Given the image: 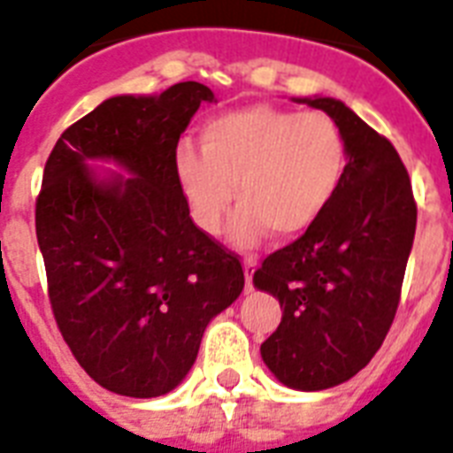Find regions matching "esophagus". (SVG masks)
<instances>
[{
  "label": "esophagus",
  "mask_w": 453,
  "mask_h": 453,
  "mask_svg": "<svg viewBox=\"0 0 453 453\" xmlns=\"http://www.w3.org/2000/svg\"><path fill=\"white\" fill-rule=\"evenodd\" d=\"M242 268H245V282H248V289H252V275H254V268H257V261H254L252 257H245Z\"/></svg>",
  "instance_id": "34e87169"
}]
</instances>
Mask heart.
<instances>
[{
  "label": "heart",
  "instance_id": "heart-1",
  "mask_svg": "<svg viewBox=\"0 0 453 453\" xmlns=\"http://www.w3.org/2000/svg\"><path fill=\"white\" fill-rule=\"evenodd\" d=\"M347 171L345 136L319 111L248 106L201 127V150L180 145L175 173L194 222L219 234L235 199L231 241L252 245L271 231L296 238L326 212Z\"/></svg>",
  "mask_w": 453,
  "mask_h": 453
}]
</instances>
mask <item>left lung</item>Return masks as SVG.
Wrapping results in <instances>:
<instances>
[{
    "mask_svg": "<svg viewBox=\"0 0 453 453\" xmlns=\"http://www.w3.org/2000/svg\"><path fill=\"white\" fill-rule=\"evenodd\" d=\"M303 101L340 127L345 178L326 212L254 271V287L282 305L261 345L264 364L287 387L321 391L347 382L382 347L401 303L417 201L387 136L342 101Z\"/></svg>",
    "mask_w": 453,
    "mask_h": 453,
    "instance_id": "left-lung-1",
    "label": "left lung"
}]
</instances>
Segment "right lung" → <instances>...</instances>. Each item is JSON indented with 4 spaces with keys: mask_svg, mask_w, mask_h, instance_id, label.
Instances as JSON below:
<instances>
[{
    "mask_svg": "<svg viewBox=\"0 0 453 453\" xmlns=\"http://www.w3.org/2000/svg\"><path fill=\"white\" fill-rule=\"evenodd\" d=\"M212 99L194 81L106 99L65 129L43 168L36 238L52 315L81 368L113 394L178 387L208 321L245 285L238 254L189 218L175 173L180 134ZM89 158L134 178L99 183Z\"/></svg>",
    "mask_w": 453,
    "mask_h": 453,
    "instance_id": "obj_1",
    "label": "right lung"
}]
</instances>
